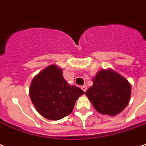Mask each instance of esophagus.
Returning <instances> with one entry per match:
<instances>
[{"instance_id": "obj_1", "label": "esophagus", "mask_w": 146, "mask_h": 146, "mask_svg": "<svg viewBox=\"0 0 146 146\" xmlns=\"http://www.w3.org/2000/svg\"><path fill=\"white\" fill-rule=\"evenodd\" d=\"M81 89L83 90V92H86V91L87 90V86H86V85H84V86H82L81 87Z\"/></svg>"}]
</instances>
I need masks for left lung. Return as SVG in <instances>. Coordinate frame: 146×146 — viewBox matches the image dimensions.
<instances>
[{"mask_svg": "<svg viewBox=\"0 0 146 146\" xmlns=\"http://www.w3.org/2000/svg\"><path fill=\"white\" fill-rule=\"evenodd\" d=\"M92 82V86L86 92V95L100 113L115 116L129 104L131 85L114 70L98 71Z\"/></svg>", "mask_w": 146, "mask_h": 146, "instance_id": "1", "label": "left lung"}]
</instances>
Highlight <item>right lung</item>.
Here are the masks:
<instances>
[{
	"instance_id": "add662e5",
	"label": "right lung",
	"mask_w": 146,
	"mask_h": 146,
	"mask_svg": "<svg viewBox=\"0 0 146 146\" xmlns=\"http://www.w3.org/2000/svg\"><path fill=\"white\" fill-rule=\"evenodd\" d=\"M83 94L81 89L67 83L62 69L54 64L35 76L29 88V96L35 109L42 117L51 120L69 115L76 100Z\"/></svg>"
}]
</instances>
